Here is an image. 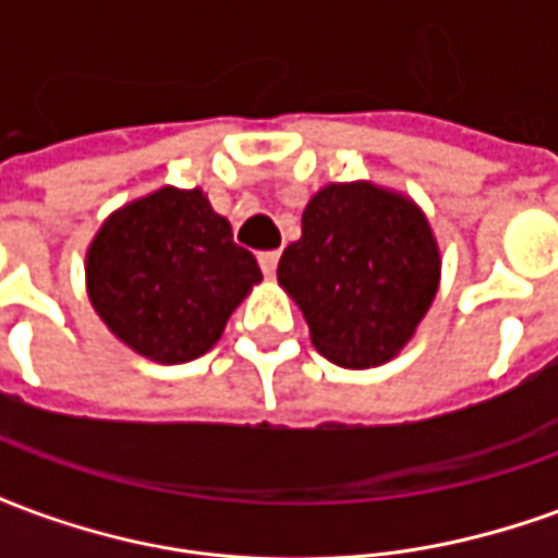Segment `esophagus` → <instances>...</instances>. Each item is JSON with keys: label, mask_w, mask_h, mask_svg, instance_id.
Returning a JSON list of instances; mask_svg holds the SVG:
<instances>
[{"label": "esophagus", "mask_w": 558, "mask_h": 558, "mask_svg": "<svg viewBox=\"0 0 558 558\" xmlns=\"http://www.w3.org/2000/svg\"><path fill=\"white\" fill-rule=\"evenodd\" d=\"M278 259H280L278 251H263V254H259V268H263V275H266V278H271V275L278 271Z\"/></svg>", "instance_id": "esophagus-1"}]
</instances>
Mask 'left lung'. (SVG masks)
Listing matches in <instances>:
<instances>
[{
    "mask_svg": "<svg viewBox=\"0 0 558 558\" xmlns=\"http://www.w3.org/2000/svg\"><path fill=\"white\" fill-rule=\"evenodd\" d=\"M439 244L410 196L371 182H335L311 196L302 239L278 280L302 307L311 340L340 367L395 359L439 290Z\"/></svg>",
    "mask_w": 558,
    "mask_h": 558,
    "instance_id": "left-lung-1",
    "label": "left lung"
}]
</instances>
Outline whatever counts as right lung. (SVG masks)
<instances>
[{"mask_svg":"<svg viewBox=\"0 0 558 558\" xmlns=\"http://www.w3.org/2000/svg\"><path fill=\"white\" fill-rule=\"evenodd\" d=\"M263 280L206 194L160 187L104 220L86 251L92 307L125 347L158 364L194 362Z\"/></svg>","mask_w":558,"mask_h":558,"instance_id":"add662e5","label":"right lung"}]
</instances>
